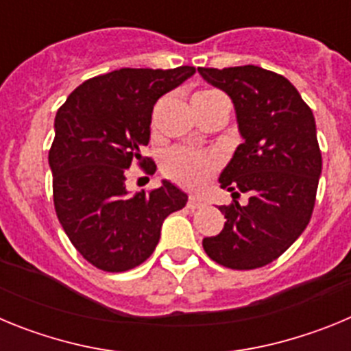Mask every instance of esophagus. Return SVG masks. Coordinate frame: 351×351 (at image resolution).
I'll use <instances>...</instances> for the list:
<instances>
[{"label": "esophagus", "instance_id": "esophagus-1", "mask_svg": "<svg viewBox=\"0 0 351 351\" xmlns=\"http://www.w3.org/2000/svg\"><path fill=\"white\" fill-rule=\"evenodd\" d=\"M186 206H188V209L195 210V209H200V207L204 206V202L198 197H190L188 198V204H186Z\"/></svg>", "mask_w": 351, "mask_h": 351}]
</instances>
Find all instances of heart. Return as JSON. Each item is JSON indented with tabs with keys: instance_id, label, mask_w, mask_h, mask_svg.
Listing matches in <instances>:
<instances>
[{
	"instance_id": "1",
	"label": "heart",
	"mask_w": 351,
	"mask_h": 351,
	"mask_svg": "<svg viewBox=\"0 0 351 351\" xmlns=\"http://www.w3.org/2000/svg\"><path fill=\"white\" fill-rule=\"evenodd\" d=\"M214 95H219L218 91H200L193 96V100H204ZM161 172L173 182L197 190L202 188L210 179L219 167V160L214 154L198 153L193 149L186 147H170L161 154Z\"/></svg>"
}]
</instances>
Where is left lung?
<instances>
[{"mask_svg":"<svg viewBox=\"0 0 351 351\" xmlns=\"http://www.w3.org/2000/svg\"><path fill=\"white\" fill-rule=\"evenodd\" d=\"M198 73L230 96L244 138L219 176L221 188L234 198L250 195L246 206L234 200L219 207L225 226L202 246L223 267H263L311 219L322 173L315 116L290 80L265 68H198Z\"/></svg>","mask_w":351,"mask_h":351,"instance_id":"1","label":"left lung"}]
</instances>
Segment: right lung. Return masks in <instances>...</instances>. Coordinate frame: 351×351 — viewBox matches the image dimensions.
Listing matches in <instances>:
<instances>
[{"mask_svg":"<svg viewBox=\"0 0 351 351\" xmlns=\"http://www.w3.org/2000/svg\"><path fill=\"white\" fill-rule=\"evenodd\" d=\"M193 73L195 66L121 68L80 84L56 114L49 151L56 214L96 269L125 272L145 262L167 216L188 202L169 181L133 195L125 181L133 163L147 173L156 170L142 156L153 107Z\"/></svg>","mask_w":351,"mask_h":351,"instance_id":"right-lung-1","label":"right lung"}]
</instances>
